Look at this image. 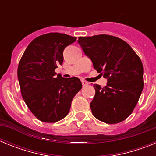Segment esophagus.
I'll list each match as a JSON object with an SVG mask.
<instances>
[{
  "instance_id": "1",
  "label": "esophagus",
  "mask_w": 156,
  "mask_h": 156,
  "mask_svg": "<svg viewBox=\"0 0 156 156\" xmlns=\"http://www.w3.org/2000/svg\"><path fill=\"white\" fill-rule=\"evenodd\" d=\"M82 84L83 86H87V85H88V83L87 82V81L82 80Z\"/></svg>"
}]
</instances>
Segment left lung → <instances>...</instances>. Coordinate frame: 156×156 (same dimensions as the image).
<instances>
[{"mask_svg": "<svg viewBox=\"0 0 156 156\" xmlns=\"http://www.w3.org/2000/svg\"><path fill=\"white\" fill-rule=\"evenodd\" d=\"M78 43L94 69L107 79L104 87L94 85L92 114L108 124L125 120L134 109L144 87L140 58L127 43L113 36L80 37Z\"/></svg>", "mask_w": 156, "mask_h": 156, "instance_id": "1", "label": "left lung"}]
</instances>
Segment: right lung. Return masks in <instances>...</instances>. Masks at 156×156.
<instances>
[{"label": "right lung", "mask_w": 156, "mask_h": 156, "mask_svg": "<svg viewBox=\"0 0 156 156\" xmlns=\"http://www.w3.org/2000/svg\"><path fill=\"white\" fill-rule=\"evenodd\" d=\"M76 37L49 33L32 41L18 66L23 98L37 119L55 122L67 115L71 102L82 88L77 77L63 78L55 70L63 62V51Z\"/></svg>", "instance_id": "add662e5"}]
</instances>
